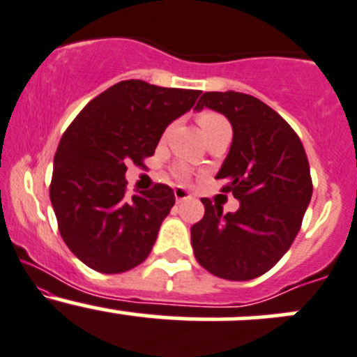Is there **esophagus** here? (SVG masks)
<instances>
[{
    "mask_svg": "<svg viewBox=\"0 0 357 357\" xmlns=\"http://www.w3.org/2000/svg\"><path fill=\"white\" fill-rule=\"evenodd\" d=\"M174 197H176V202H178V204H181V202H186V200H191V195L185 188H174Z\"/></svg>",
    "mask_w": 357,
    "mask_h": 357,
    "instance_id": "esophagus-1",
    "label": "esophagus"
}]
</instances>
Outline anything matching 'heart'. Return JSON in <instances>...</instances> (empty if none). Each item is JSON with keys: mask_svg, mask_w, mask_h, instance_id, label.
<instances>
[{"mask_svg": "<svg viewBox=\"0 0 357 357\" xmlns=\"http://www.w3.org/2000/svg\"><path fill=\"white\" fill-rule=\"evenodd\" d=\"M197 121L198 125H200V130L202 133H204V137H207V135L213 133V131L217 130L229 128L227 119L224 118V116H220L219 112H213V111L200 112V114L197 116ZM176 176H178L179 179H186L188 178V171H186V169H178V171H176Z\"/></svg>", "mask_w": 357, "mask_h": 357, "instance_id": "1", "label": "heart"}]
</instances>
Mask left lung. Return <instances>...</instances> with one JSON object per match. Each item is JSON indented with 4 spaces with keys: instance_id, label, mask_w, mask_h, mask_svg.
<instances>
[{
    "instance_id": "obj_1",
    "label": "left lung",
    "mask_w": 357,
    "mask_h": 357,
    "mask_svg": "<svg viewBox=\"0 0 357 357\" xmlns=\"http://www.w3.org/2000/svg\"><path fill=\"white\" fill-rule=\"evenodd\" d=\"M222 112L232 125V144L217 179L239 200L222 212L204 198L205 215L191 227L195 258L227 280H250L268 272L301 229L313 193L301 140L280 114L241 92H205L197 109Z\"/></svg>"
}]
</instances>
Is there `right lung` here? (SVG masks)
I'll return each mask as SVG.
<instances>
[{
	"label": "right lung",
	"instance_id": "add662e5",
	"mask_svg": "<svg viewBox=\"0 0 357 357\" xmlns=\"http://www.w3.org/2000/svg\"><path fill=\"white\" fill-rule=\"evenodd\" d=\"M198 96L200 90L119 82L90 100L63 133L50 197L63 241L87 267L121 273L150 255L174 191L157 183L130 198L126 166H144L169 123Z\"/></svg>",
	"mask_w": 357,
	"mask_h": 357
}]
</instances>
